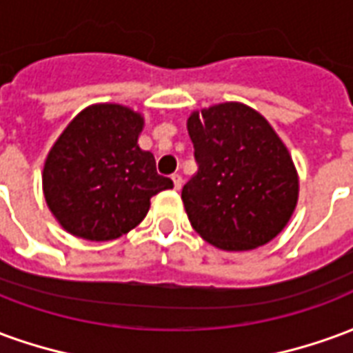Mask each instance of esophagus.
<instances>
[{
	"label": "esophagus",
	"mask_w": 353,
	"mask_h": 353,
	"mask_svg": "<svg viewBox=\"0 0 353 353\" xmlns=\"http://www.w3.org/2000/svg\"><path fill=\"white\" fill-rule=\"evenodd\" d=\"M172 181H174V189H176V191H179V189H181V185H183V179H181V176H179V174H174V176H172Z\"/></svg>",
	"instance_id": "obj_1"
}]
</instances>
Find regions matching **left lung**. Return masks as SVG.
<instances>
[{"label":"left lung","mask_w":353,"mask_h":353,"mask_svg":"<svg viewBox=\"0 0 353 353\" xmlns=\"http://www.w3.org/2000/svg\"><path fill=\"white\" fill-rule=\"evenodd\" d=\"M187 130L199 172L181 191L192 229L225 252H250L285 229L299 174L285 143L259 111L240 101L192 111Z\"/></svg>","instance_id":"left-lung-1"}]
</instances>
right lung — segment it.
<instances>
[{"label":"right lung","mask_w":353,"mask_h":353,"mask_svg":"<svg viewBox=\"0 0 353 353\" xmlns=\"http://www.w3.org/2000/svg\"><path fill=\"white\" fill-rule=\"evenodd\" d=\"M143 115L121 103H92L58 136L43 164L50 214L73 236L117 240L143 221L151 196L172 189L153 153L138 145Z\"/></svg>","instance_id":"right-lung-1"}]
</instances>
